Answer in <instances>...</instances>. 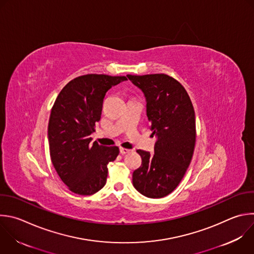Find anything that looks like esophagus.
<instances>
[{
	"label": "esophagus",
	"mask_w": 254,
	"mask_h": 254,
	"mask_svg": "<svg viewBox=\"0 0 254 254\" xmlns=\"http://www.w3.org/2000/svg\"><path fill=\"white\" fill-rule=\"evenodd\" d=\"M120 151L122 154H127L128 152H130V149H127V148H124V147H121L120 148Z\"/></svg>",
	"instance_id": "34e87169"
}]
</instances>
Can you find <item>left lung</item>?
<instances>
[{
	"label": "left lung",
	"mask_w": 254,
	"mask_h": 254,
	"mask_svg": "<svg viewBox=\"0 0 254 254\" xmlns=\"http://www.w3.org/2000/svg\"><path fill=\"white\" fill-rule=\"evenodd\" d=\"M127 76L143 93L149 129L157 135L153 154L136 150L142 162L132 174V184L142 195L160 198L176 190L191 161L195 145L194 110L185 88L170 75Z\"/></svg>",
	"instance_id": "8db88e82"
}]
</instances>
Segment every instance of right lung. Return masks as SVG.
<instances>
[{"label":"right lung","instance_id":"1","mask_svg":"<svg viewBox=\"0 0 254 254\" xmlns=\"http://www.w3.org/2000/svg\"><path fill=\"white\" fill-rule=\"evenodd\" d=\"M126 76L86 74L73 78L59 94L49 121L51 159L61 180L74 193L91 195L102 190L108 163L120 153L118 146L92 142L101 120L106 93Z\"/></svg>","mask_w":254,"mask_h":254}]
</instances>
